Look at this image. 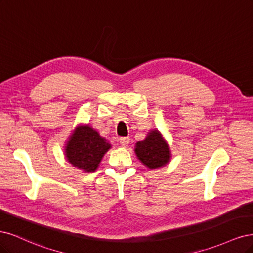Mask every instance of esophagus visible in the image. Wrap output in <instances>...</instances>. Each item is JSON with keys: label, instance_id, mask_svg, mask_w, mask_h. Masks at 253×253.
<instances>
[{"label": "esophagus", "instance_id": "34e87169", "mask_svg": "<svg viewBox=\"0 0 253 253\" xmlns=\"http://www.w3.org/2000/svg\"><path fill=\"white\" fill-rule=\"evenodd\" d=\"M129 143H130L129 137H121L120 138V144H121V146H123V147H126V146H128Z\"/></svg>", "mask_w": 253, "mask_h": 253}]
</instances>
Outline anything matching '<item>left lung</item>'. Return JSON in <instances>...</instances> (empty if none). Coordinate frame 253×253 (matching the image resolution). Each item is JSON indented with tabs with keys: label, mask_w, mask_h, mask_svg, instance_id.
Listing matches in <instances>:
<instances>
[{
	"label": "left lung",
	"mask_w": 253,
	"mask_h": 253,
	"mask_svg": "<svg viewBox=\"0 0 253 253\" xmlns=\"http://www.w3.org/2000/svg\"><path fill=\"white\" fill-rule=\"evenodd\" d=\"M134 152L144 166L150 170L166 166L171 160V150L158 129H152L145 140L135 143Z\"/></svg>",
	"instance_id": "obj_1"
}]
</instances>
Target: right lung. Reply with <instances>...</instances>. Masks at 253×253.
<instances>
[{"label":"right lung","instance_id":"add662e5","mask_svg":"<svg viewBox=\"0 0 253 253\" xmlns=\"http://www.w3.org/2000/svg\"><path fill=\"white\" fill-rule=\"evenodd\" d=\"M111 144L88 124H80L65 144V159L85 173L94 172Z\"/></svg>","mask_w":253,"mask_h":253}]
</instances>
